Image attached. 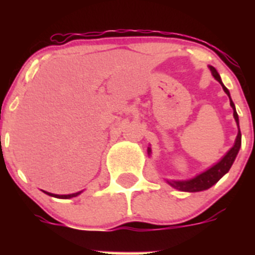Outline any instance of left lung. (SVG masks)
I'll list each match as a JSON object with an SVG mask.
<instances>
[{
  "instance_id": "8db88e82",
  "label": "left lung",
  "mask_w": 255,
  "mask_h": 255,
  "mask_svg": "<svg viewBox=\"0 0 255 255\" xmlns=\"http://www.w3.org/2000/svg\"><path fill=\"white\" fill-rule=\"evenodd\" d=\"M209 69H211L213 78H215L216 80H217V82L222 85L225 93L229 96L230 106H231L234 110V119H235L236 124H238V128H239L238 112H236L235 105H234L233 100H231V97H230L229 89L225 87L224 83H222V80H221V76H220V74L217 73V70L212 66H209ZM240 147H242V132H240V129H239L238 136H236V139H235V144H234V147L231 148V149H230L229 152H227L226 154L222 157V158H221V161H218L217 163L213 164L211 168H208V170L204 171V172L199 173V175H197V176L193 177V179H190V180H182V181H180V180H166V181H167L168 185H171L172 188L177 189V190H181V191L195 193V191L207 190V189H209L211 186L215 185L216 182H217L221 177L224 176L225 173L229 172V170L231 168V166H233L234 161H235L236 155H238ZM148 154H150V148H148Z\"/></svg>"
}]
</instances>
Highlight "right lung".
<instances>
[{"label":"right lung","mask_w":255,"mask_h":255,"mask_svg":"<svg viewBox=\"0 0 255 255\" xmlns=\"http://www.w3.org/2000/svg\"><path fill=\"white\" fill-rule=\"evenodd\" d=\"M46 194L51 195V197H55V198H61V199H70V198H74V197H78L82 191H78V193H74V194H67V195H58V194H52V193H48V191H44Z\"/></svg>","instance_id":"obj_1"}]
</instances>
